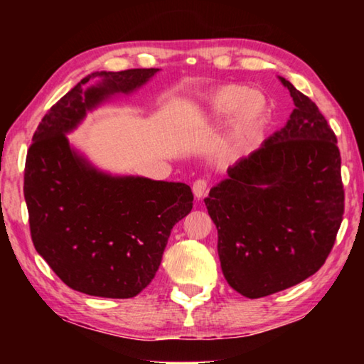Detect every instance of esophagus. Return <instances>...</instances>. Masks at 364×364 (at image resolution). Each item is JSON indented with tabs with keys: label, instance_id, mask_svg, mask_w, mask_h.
Here are the masks:
<instances>
[{
	"label": "esophagus",
	"instance_id": "34e87169",
	"mask_svg": "<svg viewBox=\"0 0 364 364\" xmlns=\"http://www.w3.org/2000/svg\"><path fill=\"white\" fill-rule=\"evenodd\" d=\"M207 188H208V181L207 180H197L193 184V193L197 197V199H200V197H204L207 194Z\"/></svg>",
	"mask_w": 364,
	"mask_h": 364
}]
</instances>
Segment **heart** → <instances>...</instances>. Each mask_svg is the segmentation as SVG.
Wrapping results in <instances>:
<instances>
[{"mask_svg":"<svg viewBox=\"0 0 364 364\" xmlns=\"http://www.w3.org/2000/svg\"><path fill=\"white\" fill-rule=\"evenodd\" d=\"M228 128L218 143V157L232 160L254 149L267 128L269 107L264 96L247 86L226 85L208 97L200 107L194 125H218L226 119Z\"/></svg>","mask_w":364,"mask_h":364,"instance_id":"obj_1","label":"heart"}]
</instances>
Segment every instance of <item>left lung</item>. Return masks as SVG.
Instances as JSON below:
<instances>
[{
    "mask_svg": "<svg viewBox=\"0 0 364 364\" xmlns=\"http://www.w3.org/2000/svg\"><path fill=\"white\" fill-rule=\"evenodd\" d=\"M294 101L286 127L210 189L208 215L234 291L267 297L310 278L334 247L343 218L341 151L310 97L281 78Z\"/></svg>",
    "mask_w": 364,
    "mask_h": 364,
    "instance_id": "left-lung-1",
    "label": "left lung"
}]
</instances>
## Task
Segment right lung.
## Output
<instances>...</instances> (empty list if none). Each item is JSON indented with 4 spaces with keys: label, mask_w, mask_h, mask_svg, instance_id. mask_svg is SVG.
Instances as JSON below:
<instances>
[{
    "label": "right lung",
    "mask_w": 364,
    "mask_h": 364,
    "mask_svg": "<svg viewBox=\"0 0 364 364\" xmlns=\"http://www.w3.org/2000/svg\"><path fill=\"white\" fill-rule=\"evenodd\" d=\"M159 69L95 72L43 117L23 173L30 236L38 254L73 291L132 299L149 286L170 232L193 208L184 183L112 178L70 149L65 133L114 93H130ZM91 77L102 82L88 90Z\"/></svg>",
    "instance_id": "right-lung-1"
}]
</instances>
